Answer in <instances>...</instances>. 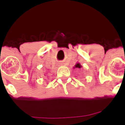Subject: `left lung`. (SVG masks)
Returning a JSON list of instances; mask_svg holds the SVG:
<instances>
[{
  "label": "left lung",
  "mask_w": 125,
  "mask_h": 125,
  "mask_svg": "<svg viewBox=\"0 0 125 125\" xmlns=\"http://www.w3.org/2000/svg\"><path fill=\"white\" fill-rule=\"evenodd\" d=\"M82 66L81 65V64L79 63H77L76 64H75L74 67H73V68H81Z\"/></svg>",
  "instance_id": "left-lung-1"
}]
</instances>
